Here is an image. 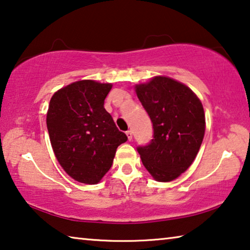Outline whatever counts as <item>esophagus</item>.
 <instances>
[{
    "mask_svg": "<svg viewBox=\"0 0 250 250\" xmlns=\"http://www.w3.org/2000/svg\"><path fill=\"white\" fill-rule=\"evenodd\" d=\"M125 134H126V137H128V140H129V141L132 140V131H131V130L126 131Z\"/></svg>",
    "mask_w": 250,
    "mask_h": 250,
    "instance_id": "obj_1",
    "label": "esophagus"
}]
</instances>
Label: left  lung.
<instances>
[{
    "instance_id": "1",
    "label": "left lung",
    "mask_w": 250,
    "mask_h": 250,
    "mask_svg": "<svg viewBox=\"0 0 250 250\" xmlns=\"http://www.w3.org/2000/svg\"><path fill=\"white\" fill-rule=\"evenodd\" d=\"M153 125V139L138 146L145 167L155 181L170 182L191 167L205 133V113L198 97L184 83L156 76L135 86Z\"/></svg>"
}]
</instances>
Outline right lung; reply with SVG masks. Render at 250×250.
<instances>
[{
  "label": "right lung",
  "mask_w": 250,
  "mask_h": 250,
  "mask_svg": "<svg viewBox=\"0 0 250 250\" xmlns=\"http://www.w3.org/2000/svg\"><path fill=\"white\" fill-rule=\"evenodd\" d=\"M111 88V83L79 80L55 92L49 101L46 124L55 156L80 183L100 182L117 147L128 140L104 107Z\"/></svg>",
  "instance_id": "obj_1"
}]
</instances>
